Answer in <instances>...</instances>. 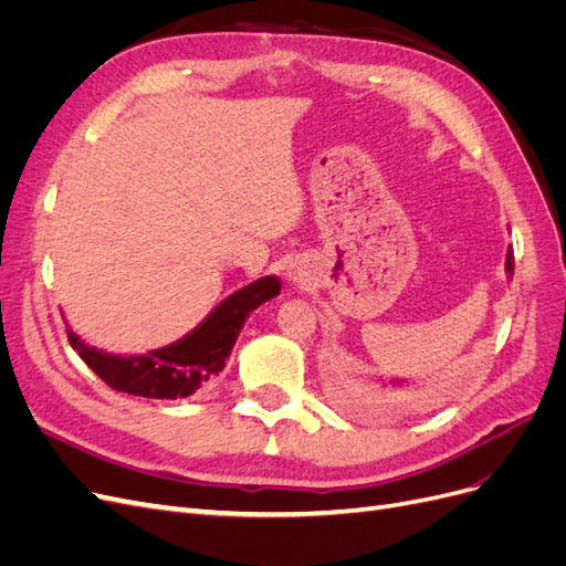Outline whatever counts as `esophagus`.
I'll return each instance as SVG.
<instances>
[{"label":"esophagus","instance_id":"1","mask_svg":"<svg viewBox=\"0 0 566 566\" xmlns=\"http://www.w3.org/2000/svg\"><path fill=\"white\" fill-rule=\"evenodd\" d=\"M290 281H293V283H302L304 279H302L300 271H295V273H290Z\"/></svg>","mask_w":566,"mask_h":566}]
</instances>
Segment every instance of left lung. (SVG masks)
<instances>
[{"instance_id":"8db88e82","label":"left lung","mask_w":566,"mask_h":566,"mask_svg":"<svg viewBox=\"0 0 566 566\" xmlns=\"http://www.w3.org/2000/svg\"><path fill=\"white\" fill-rule=\"evenodd\" d=\"M512 271H515V256H512V250H507V256H505V273L507 276H512ZM391 387H401L403 380H389Z\"/></svg>"}]
</instances>
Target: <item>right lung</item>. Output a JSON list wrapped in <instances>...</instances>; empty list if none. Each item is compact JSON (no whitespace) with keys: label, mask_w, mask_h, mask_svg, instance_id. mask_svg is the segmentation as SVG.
I'll list each match as a JSON object with an SVG mask.
<instances>
[{"label":"right lung","mask_w":566,"mask_h":566,"mask_svg":"<svg viewBox=\"0 0 566 566\" xmlns=\"http://www.w3.org/2000/svg\"><path fill=\"white\" fill-rule=\"evenodd\" d=\"M279 293L281 281L276 276L256 279L221 300L191 333L146 354H108L84 345L71 328L67 339L82 361L108 387L146 399H184L224 370L245 318Z\"/></svg>","instance_id":"add662e5"}]
</instances>
